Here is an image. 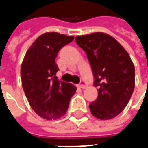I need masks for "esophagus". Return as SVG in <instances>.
<instances>
[{"instance_id": "obj_1", "label": "esophagus", "mask_w": 148, "mask_h": 148, "mask_svg": "<svg viewBox=\"0 0 148 148\" xmlns=\"http://www.w3.org/2000/svg\"><path fill=\"white\" fill-rule=\"evenodd\" d=\"M78 87L79 88H86L87 84H85V82H83V81H82V82H81V83L79 84Z\"/></svg>"}]
</instances>
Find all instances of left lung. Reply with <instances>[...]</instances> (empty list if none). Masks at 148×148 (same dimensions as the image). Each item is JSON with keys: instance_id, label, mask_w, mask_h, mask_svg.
<instances>
[{"instance_id": "1", "label": "left lung", "mask_w": 148, "mask_h": 148, "mask_svg": "<svg viewBox=\"0 0 148 148\" xmlns=\"http://www.w3.org/2000/svg\"><path fill=\"white\" fill-rule=\"evenodd\" d=\"M76 43L85 52L98 87V97L89 105L97 119L116 116L128 104L135 86V69L130 56L106 33L77 36Z\"/></svg>"}]
</instances>
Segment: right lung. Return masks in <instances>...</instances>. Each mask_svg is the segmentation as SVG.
Masks as SVG:
<instances>
[{
    "label": "right lung",
    "instance_id": "obj_1",
    "mask_svg": "<svg viewBox=\"0 0 148 148\" xmlns=\"http://www.w3.org/2000/svg\"><path fill=\"white\" fill-rule=\"evenodd\" d=\"M74 36L47 32L37 38L29 47L21 66L22 88L34 111L46 119H56L67 111L77 88L59 81L56 57L62 47Z\"/></svg>",
    "mask_w": 148,
    "mask_h": 148
}]
</instances>
